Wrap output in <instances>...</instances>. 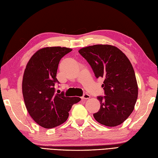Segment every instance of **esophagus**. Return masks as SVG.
Instances as JSON below:
<instances>
[{
	"label": "esophagus",
	"instance_id": "obj_1",
	"mask_svg": "<svg viewBox=\"0 0 158 158\" xmlns=\"http://www.w3.org/2000/svg\"><path fill=\"white\" fill-rule=\"evenodd\" d=\"M81 98L82 99H89V98H90V96H89L88 94H84L81 97Z\"/></svg>",
	"mask_w": 158,
	"mask_h": 158
}]
</instances>
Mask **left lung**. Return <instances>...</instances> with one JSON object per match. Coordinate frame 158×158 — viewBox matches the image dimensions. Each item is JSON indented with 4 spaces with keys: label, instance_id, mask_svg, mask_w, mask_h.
Segmentation results:
<instances>
[{
    "label": "left lung",
    "instance_id": "1",
    "mask_svg": "<svg viewBox=\"0 0 158 158\" xmlns=\"http://www.w3.org/2000/svg\"><path fill=\"white\" fill-rule=\"evenodd\" d=\"M79 52L87 60L97 78H103L106 96L98 97V112L93 114L98 123L107 127L121 124L134 109L138 94L134 70L128 57L116 46L96 44Z\"/></svg>",
    "mask_w": 158,
    "mask_h": 158
}]
</instances>
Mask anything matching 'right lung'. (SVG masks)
I'll return each instance as SVG.
<instances>
[{
    "label": "right lung",
    "mask_w": 158,
    "mask_h": 158,
    "mask_svg": "<svg viewBox=\"0 0 158 158\" xmlns=\"http://www.w3.org/2000/svg\"><path fill=\"white\" fill-rule=\"evenodd\" d=\"M72 50L60 46L40 48L30 58L24 70L22 83L24 104L34 121L44 128L62 124L69 118L73 104L81 101L79 97L55 93L58 64Z\"/></svg>",
    "instance_id": "1"
}]
</instances>
